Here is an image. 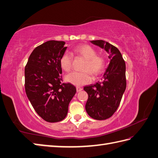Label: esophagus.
Listing matches in <instances>:
<instances>
[{
  "label": "esophagus",
  "instance_id": "34e87169",
  "mask_svg": "<svg viewBox=\"0 0 158 158\" xmlns=\"http://www.w3.org/2000/svg\"><path fill=\"white\" fill-rule=\"evenodd\" d=\"M82 89H83V88H82V87H80V86H77V92L81 91Z\"/></svg>",
  "mask_w": 158,
  "mask_h": 158
}]
</instances>
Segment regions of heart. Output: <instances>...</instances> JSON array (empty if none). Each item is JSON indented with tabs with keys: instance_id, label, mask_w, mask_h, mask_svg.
Wrapping results in <instances>:
<instances>
[{
	"instance_id": "1",
	"label": "heart",
	"mask_w": 158,
	"mask_h": 158,
	"mask_svg": "<svg viewBox=\"0 0 158 158\" xmlns=\"http://www.w3.org/2000/svg\"><path fill=\"white\" fill-rule=\"evenodd\" d=\"M76 53L86 59L83 67L85 70L81 72L74 71L66 76V80L75 85H82L90 83L92 80L91 72L94 75H98L103 73L105 69L103 57L97 55V51L94 48L87 44L80 45L74 49ZM60 65L62 69L69 72L72 69L73 55L69 51H66L60 58Z\"/></svg>"
}]
</instances>
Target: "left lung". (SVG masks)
Returning <instances> with one entry per match:
<instances>
[{
	"label": "left lung",
	"instance_id": "obj_1",
	"mask_svg": "<svg viewBox=\"0 0 158 158\" xmlns=\"http://www.w3.org/2000/svg\"><path fill=\"white\" fill-rule=\"evenodd\" d=\"M91 43L104 48L110 61L102 81L83 88L88 94L85 110L92 118L106 120L118 109L126 89L125 62L116 46L103 40H92Z\"/></svg>",
	"mask_w": 158,
	"mask_h": 158
}]
</instances>
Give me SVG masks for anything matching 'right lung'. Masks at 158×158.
Returning <instances> with one entry per match:
<instances>
[{
  "label": "right lung",
  "instance_id": "obj_1",
  "mask_svg": "<svg viewBox=\"0 0 158 158\" xmlns=\"http://www.w3.org/2000/svg\"><path fill=\"white\" fill-rule=\"evenodd\" d=\"M65 42L50 40L34 49L24 69V87L37 114L49 123L66 118L76 88L63 83L60 58L67 47Z\"/></svg>",
  "mask_w": 158,
  "mask_h": 158
}]
</instances>
